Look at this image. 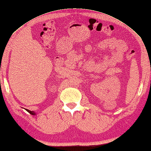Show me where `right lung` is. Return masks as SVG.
I'll list each match as a JSON object with an SVG mask.
<instances>
[{"mask_svg": "<svg viewBox=\"0 0 151 151\" xmlns=\"http://www.w3.org/2000/svg\"><path fill=\"white\" fill-rule=\"evenodd\" d=\"M26 111H28L29 113L30 114L33 115V116H35V115H36V113H35V111H30V110L27 109H26Z\"/></svg>", "mask_w": 151, "mask_h": 151, "instance_id": "add662e5", "label": "right lung"}]
</instances>
